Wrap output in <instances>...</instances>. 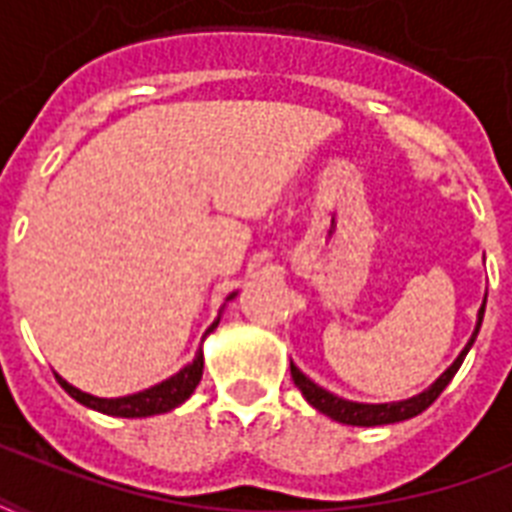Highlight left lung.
I'll return each instance as SVG.
<instances>
[{"instance_id": "obj_1", "label": "left lung", "mask_w": 512, "mask_h": 512, "mask_svg": "<svg viewBox=\"0 0 512 512\" xmlns=\"http://www.w3.org/2000/svg\"><path fill=\"white\" fill-rule=\"evenodd\" d=\"M484 308H486V303H484ZM484 308H481V313H478L476 332H473L470 342L465 345V350H462L460 356H457V361H454V364L449 366V369H446V372L441 374V377H438V380L433 382L428 390H425V393H420V396L406 398V401H396V404H356V401H345V398H340V396H332L329 390L319 388L316 382L308 380V377H305V374L300 372L295 364H289V369H292V380H295V385L300 388V393H303L308 404L316 406L321 414H327V417H332V420L345 422V425H361V428H372V425H390V422L412 420V417H417V414L425 412V409H428V406L433 404V401H436L441 393H444L446 385L452 382V377L462 366L465 356H468L470 345L476 342L478 329H481V321H484Z\"/></svg>"}]
</instances>
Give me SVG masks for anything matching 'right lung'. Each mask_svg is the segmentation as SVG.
I'll list each match as a JSON object with an SVG mask.
<instances>
[{
  "instance_id": "obj_1",
  "label": "right lung",
  "mask_w": 512,
  "mask_h": 512,
  "mask_svg": "<svg viewBox=\"0 0 512 512\" xmlns=\"http://www.w3.org/2000/svg\"><path fill=\"white\" fill-rule=\"evenodd\" d=\"M233 297V295H231ZM217 327V321L207 332ZM201 369H204V356H201V350L196 353L191 364L180 369L175 377L170 380L159 382L154 388L140 390L135 396H124V398H95L90 393H82V390H76L74 385H68L63 377H58L60 388L66 390L68 396L76 398L79 404L90 406V409H98L103 414H114V417H151V414H164L180 406L185 398L191 396L196 385L201 380Z\"/></svg>"
}]
</instances>
